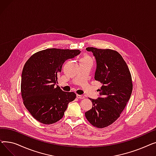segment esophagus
Listing matches in <instances>:
<instances>
[{"label": "esophagus", "mask_w": 156, "mask_h": 156, "mask_svg": "<svg viewBox=\"0 0 156 156\" xmlns=\"http://www.w3.org/2000/svg\"><path fill=\"white\" fill-rule=\"evenodd\" d=\"M76 97H77L78 99H83L85 98V97L82 95H77Z\"/></svg>", "instance_id": "obj_1"}]
</instances>
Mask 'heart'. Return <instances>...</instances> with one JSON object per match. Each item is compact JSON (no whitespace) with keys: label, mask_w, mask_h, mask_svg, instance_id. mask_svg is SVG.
<instances>
[{"label":"heart","mask_w":156,"mask_h":156,"mask_svg":"<svg viewBox=\"0 0 156 156\" xmlns=\"http://www.w3.org/2000/svg\"><path fill=\"white\" fill-rule=\"evenodd\" d=\"M81 59H83V60H85V59H90V57H88V56H87V55H85V56H83L82 58H81Z\"/></svg>","instance_id":"heart-1"}]
</instances>
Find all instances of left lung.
<instances>
[{
	"label": "left lung",
	"instance_id": "1",
	"mask_svg": "<svg viewBox=\"0 0 156 156\" xmlns=\"http://www.w3.org/2000/svg\"><path fill=\"white\" fill-rule=\"evenodd\" d=\"M97 64L94 78L102 84L99 97L90 99L92 108L85 114L94 126L102 128L112 124L120 116L132 95L133 84L129 68L122 56L111 49L87 47Z\"/></svg>",
	"mask_w": 156,
	"mask_h": 156
}]
</instances>
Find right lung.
<instances>
[{
    "instance_id": "right-lung-1",
    "label": "right lung",
    "mask_w": 156,
    "mask_h": 156,
    "mask_svg": "<svg viewBox=\"0 0 156 156\" xmlns=\"http://www.w3.org/2000/svg\"><path fill=\"white\" fill-rule=\"evenodd\" d=\"M79 50L48 48L32 55L24 64L21 92L23 103L31 116L41 123L53 124L64 116L76 94L64 92L57 76L64 62L80 54Z\"/></svg>"
}]
</instances>
